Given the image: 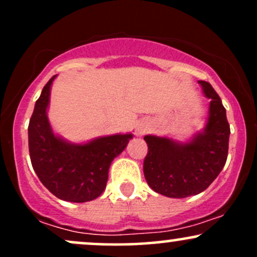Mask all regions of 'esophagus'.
I'll list each match as a JSON object with an SVG mask.
<instances>
[{"label": "esophagus", "instance_id": "1", "mask_svg": "<svg viewBox=\"0 0 257 257\" xmlns=\"http://www.w3.org/2000/svg\"><path fill=\"white\" fill-rule=\"evenodd\" d=\"M145 132H146L145 126H139V128L137 129V134L138 135H143Z\"/></svg>", "mask_w": 257, "mask_h": 257}]
</instances>
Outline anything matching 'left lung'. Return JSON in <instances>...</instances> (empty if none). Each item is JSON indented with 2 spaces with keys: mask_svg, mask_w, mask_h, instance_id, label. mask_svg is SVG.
I'll return each instance as SVG.
<instances>
[{
  "mask_svg": "<svg viewBox=\"0 0 257 257\" xmlns=\"http://www.w3.org/2000/svg\"><path fill=\"white\" fill-rule=\"evenodd\" d=\"M210 98V111L204 132L188 144L146 135L149 151L144 161V175L155 192L170 198L196 196L217 178L228 155L229 129L219 94L210 83L199 81Z\"/></svg>",
  "mask_w": 257,
  "mask_h": 257,
  "instance_id": "obj_1",
  "label": "left lung"
}]
</instances>
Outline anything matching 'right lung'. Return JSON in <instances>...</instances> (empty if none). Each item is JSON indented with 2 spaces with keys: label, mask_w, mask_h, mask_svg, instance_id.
Instances as JSON below:
<instances>
[{
  "label": "right lung",
  "mask_w": 257,
  "mask_h": 257,
  "mask_svg": "<svg viewBox=\"0 0 257 257\" xmlns=\"http://www.w3.org/2000/svg\"><path fill=\"white\" fill-rule=\"evenodd\" d=\"M55 76L44 85L29 123V152L38 179L58 198L73 203L93 200L104 192L111 162L125 149L132 134L71 145L53 134L47 106Z\"/></svg>",
  "instance_id": "right-lung-1"
}]
</instances>
